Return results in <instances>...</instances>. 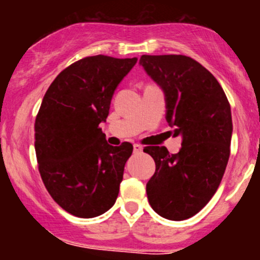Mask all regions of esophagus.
I'll list each match as a JSON object with an SVG mask.
<instances>
[{"instance_id": "esophagus-1", "label": "esophagus", "mask_w": 260, "mask_h": 260, "mask_svg": "<svg viewBox=\"0 0 260 260\" xmlns=\"http://www.w3.org/2000/svg\"><path fill=\"white\" fill-rule=\"evenodd\" d=\"M142 146L141 145H138V143H135V145H133V151L136 152V153H140V152H142Z\"/></svg>"}]
</instances>
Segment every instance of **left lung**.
<instances>
[{"label": "left lung", "mask_w": 260, "mask_h": 260, "mask_svg": "<svg viewBox=\"0 0 260 260\" xmlns=\"http://www.w3.org/2000/svg\"><path fill=\"white\" fill-rule=\"evenodd\" d=\"M140 65L162 89L166 120L181 136L179 153L151 146L156 171L147 182L149 205L169 220L198 214L216 192L230 156L233 120L219 81L183 55H142Z\"/></svg>", "instance_id": "8db88e82"}]
</instances>
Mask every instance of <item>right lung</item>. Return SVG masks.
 <instances>
[{"label": "right lung", "mask_w": 260, "mask_h": 260, "mask_svg": "<svg viewBox=\"0 0 260 260\" xmlns=\"http://www.w3.org/2000/svg\"><path fill=\"white\" fill-rule=\"evenodd\" d=\"M137 57L95 55L62 70L49 86L35 120L39 171L55 203L78 217H95L114 205L133 146L107 143L113 94Z\"/></svg>", "instance_id": "obj_1"}]
</instances>
